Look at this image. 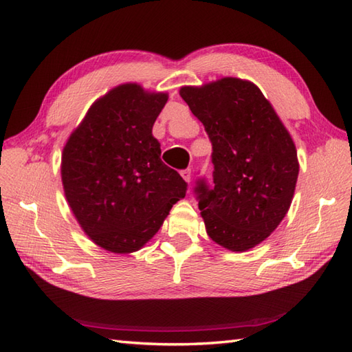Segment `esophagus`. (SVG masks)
Returning a JSON list of instances; mask_svg holds the SVG:
<instances>
[{"label":"esophagus","mask_w":352,"mask_h":352,"mask_svg":"<svg viewBox=\"0 0 352 352\" xmlns=\"http://www.w3.org/2000/svg\"><path fill=\"white\" fill-rule=\"evenodd\" d=\"M182 177L184 178L186 182L190 183V178H192V172H190V169H183V170H182Z\"/></svg>","instance_id":"1"}]
</instances>
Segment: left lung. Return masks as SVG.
I'll return each mask as SVG.
<instances>
[{
    "label": "left lung",
    "mask_w": 352,
    "mask_h": 352,
    "mask_svg": "<svg viewBox=\"0 0 352 352\" xmlns=\"http://www.w3.org/2000/svg\"><path fill=\"white\" fill-rule=\"evenodd\" d=\"M180 95L213 148V186H195L207 234L230 251L250 250L289 210L300 172L294 140L250 81L227 77Z\"/></svg>",
    "instance_id": "1"
}]
</instances>
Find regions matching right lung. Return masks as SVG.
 Here are the masks:
<instances>
[{"label":"right lung","mask_w":352,"mask_h":352,"mask_svg":"<svg viewBox=\"0 0 352 352\" xmlns=\"http://www.w3.org/2000/svg\"><path fill=\"white\" fill-rule=\"evenodd\" d=\"M168 101L122 85L89 109L62 154L66 199L81 228L101 248H142L186 197L188 183L160 159L153 125Z\"/></svg>","instance_id":"1"}]
</instances>
